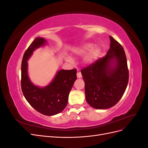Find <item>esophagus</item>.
I'll use <instances>...</instances> for the list:
<instances>
[{
    "mask_svg": "<svg viewBox=\"0 0 148 148\" xmlns=\"http://www.w3.org/2000/svg\"><path fill=\"white\" fill-rule=\"evenodd\" d=\"M77 75V78H81L82 77V73H81V72H80V71H78Z\"/></svg>",
    "mask_w": 148,
    "mask_h": 148,
    "instance_id": "1",
    "label": "esophagus"
}]
</instances>
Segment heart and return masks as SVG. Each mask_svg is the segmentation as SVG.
<instances>
[{
  "mask_svg": "<svg viewBox=\"0 0 148 148\" xmlns=\"http://www.w3.org/2000/svg\"><path fill=\"white\" fill-rule=\"evenodd\" d=\"M93 46L94 45L92 43L83 44V45L76 49L75 53L78 56H84L90 51L86 57V61L88 64H91L97 59L101 53V50L99 47L95 46L93 47ZM65 59L66 61L70 62H73L72 59L70 57H66Z\"/></svg>",
  "mask_w": 148,
  "mask_h": 148,
  "instance_id": "1",
  "label": "heart"
}]
</instances>
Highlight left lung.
Wrapping results in <instances>:
<instances>
[{
    "instance_id": "8db88e82",
    "label": "left lung",
    "mask_w": 148,
    "mask_h": 148,
    "mask_svg": "<svg viewBox=\"0 0 148 148\" xmlns=\"http://www.w3.org/2000/svg\"><path fill=\"white\" fill-rule=\"evenodd\" d=\"M106 56L83 69L86 100L93 108L106 109L120 101L126 90L129 73L127 57L121 44L109 36Z\"/></svg>"
}]
</instances>
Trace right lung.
<instances>
[{"label": "right lung", "mask_w": 148, "mask_h": 148, "mask_svg": "<svg viewBox=\"0 0 148 148\" xmlns=\"http://www.w3.org/2000/svg\"><path fill=\"white\" fill-rule=\"evenodd\" d=\"M46 42V39L38 37L26 49L21 63V86L25 99L36 110L45 115H54L67 105L69 93L77 79V69L60 70L47 86H35L28 77L27 60L36 49Z\"/></svg>", "instance_id": "obj_1"}]
</instances>
